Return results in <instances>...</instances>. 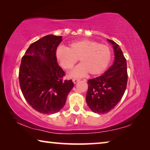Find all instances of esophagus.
I'll return each mask as SVG.
<instances>
[{"instance_id":"34e87169","label":"esophagus","mask_w":150,"mask_h":150,"mask_svg":"<svg viewBox=\"0 0 150 150\" xmlns=\"http://www.w3.org/2000/svg\"><path fill=\"white\" fill-rule=\"evenodd\" d=\"M79 81H80L79 79H73V82H74V84L77 83L78 82H79Z\"/></svg>"}]
</instances>
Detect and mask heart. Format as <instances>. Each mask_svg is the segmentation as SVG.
<instances>
[{"label":"heart","instance_id":"b5f03b06","mask_svg":"<svg viewBox=\"0 0 150 150\" xmlns=\"http://www.w3.org/2000/svg\"><path fill=\"white\" fill-rule=\"evenodd\" d=\"M56 57L61 67L66 70L72 69L79 59L81 65L71 73L74 76H81L87 72L91 75H98L107 68L111 59V52L105 44L82 40L71 43L68 48L59 47Z\"/></svg>","mask_w":150,"mask_h":150}]
</instances>
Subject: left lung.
Returning <instances> with one entry per match:
<instances>
[{
    "label": "left lung",
    "instance_id": "1",
    "mask_svg": "<svg viewBox=\"0 0 150 150\" xmlns=\"http://www.w3.org/2000/svg\"><path fill=\"white\" fill-rule=\"evenodd\" d=\"M108 41L114 49L113 64L102 76L87 82L86 102L90 109L98 114L107 113L120 102L128 82L126 59L119 45Z\"/></svg>",
    "mask_w": 150,
    "mask_h": 150
}]
</instances>
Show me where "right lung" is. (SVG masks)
<instances>
[{"mask_svg":"<svg viewBox=\"0 0 150 150\" xmlns=\"http://www.w3.org/2000/svg\"><path fill=\"white\" fill-rule=\"evenodd\" d=\"M62 36L48 35L28 47L22 58L19 82L24 98L40 113L53 114L64 106L74 87L71 80H63L64 71L56 57Z\"/></svg>","mask_w":150,"mask_h":150,"instance_id":"1","label":"right lung"}]
</instances>
